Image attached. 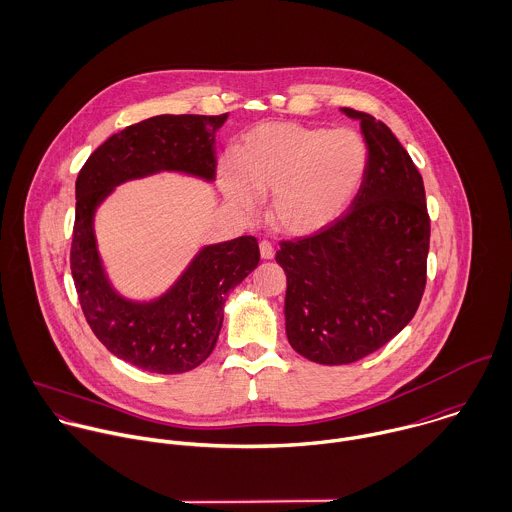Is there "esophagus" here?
Listing matches in <instances>:
<instances>
[{"label":"esophagus","mask_w":512,"mask_h":512,"mask_svg":"<svg viewBox=\"0 0 512 512\" xmlns=\"http://www.w3.org/2000/svg\"><path fill=\"white\" fill-rule=\"evenodd\" d=\"M259 251H261L263 259H273L275 257V249H273V245L269 241H261L259 243Z\"/></svg>","instance_id":"obj_1"}]
</instances>
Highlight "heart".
I'll use <instances>...</instances> for the list:
<instances>
[{"label":"heart","mask_w":512,"mask_h":512,"mask_svg":"<svg viewBox=\"0 0 512 512\" xmlns=\"http://www.w3.org/2000/svg\"><path fill=\"white\" fill-rule=\"evenodd\" d=\"M223 163L221 189L243 215L269 195V223L301 237L333 223L351 203L367 165V147L351 129L271 121L247 131Z\"/></svg>","instance_id":"b5f03b06"}]
</instances>
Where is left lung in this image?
Returning <instances> with one entry per match:
<instances>
[{"label":"left lung","mask_w":512,"mask_h":512,"mask_svg":"<svg viewBox=\"0 0 512 512\" xmlns=\"http://www.w3.org/2000/svg\"><path fill=\"white\" fill-rule=\"evenodd\" d=\"M363 183L351 207L321 231L281 241L291 347L319 365L355 363L387 345L415 317L427 285L431 219L425 185L407 149L373 115Z\"/></svg>","instance_id":"8db88e82"}]
</instances>
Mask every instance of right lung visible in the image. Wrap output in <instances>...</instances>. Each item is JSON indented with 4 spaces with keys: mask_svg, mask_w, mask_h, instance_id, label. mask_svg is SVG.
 Listing matches in <instances>:
<instances>
[{
    "mask_svg": "<svg viewBox=\"0 0 512 512\" xmlns=\"http://www.w3.org/2000/svg\"><path fill=\"white\" fill-rule=\"evenodd\" d=\"M223 115H155L101 143L75 181L71 275L95 337L125 363L175 375L199 367L215 349L223 305L257 265L251 235L203 247L181 277L153 301L121 297L109 283L93 231V217L113 187L159 171L215 179V133Z\"/></svg>",
    "mask_w": 512,
    "mask_h": 512,
    "instance_id": "right-lung-1",
    "label": "right lung"
}]
</instances>
